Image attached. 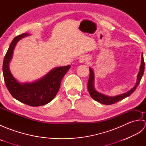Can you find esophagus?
I'll list each match as a JSON object with an SVG mask.
<instances>
[{"label":"esophagus","instance_id":"1","mask_svg":"<svg viewBox=\"0 0 146 146\" xmlns=\"http://www.w3.org/2000/svg\"><path fill=\"white\" fill-rule=\"evenodd\" d=\"M88 61V58L87 56H86V55L82 56L80 58V60H79L80 63H87Z\"/></svg>","mask_w":146,"mask_h":146}]
</instances>
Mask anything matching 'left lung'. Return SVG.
<instances>
[{
  "mask_svg": "<svg viewBox=\"0 0 146 146\" xmlns=\"http://www.w3.org/2000/svg\"><path fill=\"white\" fill-rule=\"evenodd\" d=\"M144 57L143 54H142L141 56V64L140 66V70L137 75V81L135 85L134 86V88H132L131 90L129 91L128 92H126L123 94H121L119 95L115 96V97H108V96L105 95L104 94H102L98 92L97 91L95 90L94 86V71L92 70V68H89L90 69V76L88 82V90L90 95L91 97L94 99V100L97 101L102 104L105 105H111L113 104L117 103V102L123 100V98L129 97L131 95L133 92H134L138 85L140 83V82L141 80V78L142 76H143L144 71Z\"/></svg>",
  "mask_w": 146,
  "mask_h": 146,
  "instance_id": "8db88e82",
  "label": "left lung"
}]
</instances>
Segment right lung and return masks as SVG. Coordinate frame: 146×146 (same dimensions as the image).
<instances>
[{"mask_svg": "<svg viewBox=\"0 0 146 146\" xmlns=\"http://www.w3.org/2000/svg\"><path fill=\"white\" fill-rule=\"evenodd\" d=\"M28 35L27 33H23L15 37L11 43L3 62V75L5 85L12 97L29 106L38 107L48 104L55 97L60 88L61 80L71 66L54 68L36 82L23 84L19 83L11 74L9 64L17 42Z\"/></svg>", "mask_w": 146, "mask_h": 146, "instance_id": "right-lung-1", "label": "right lung"}]
</instances>
